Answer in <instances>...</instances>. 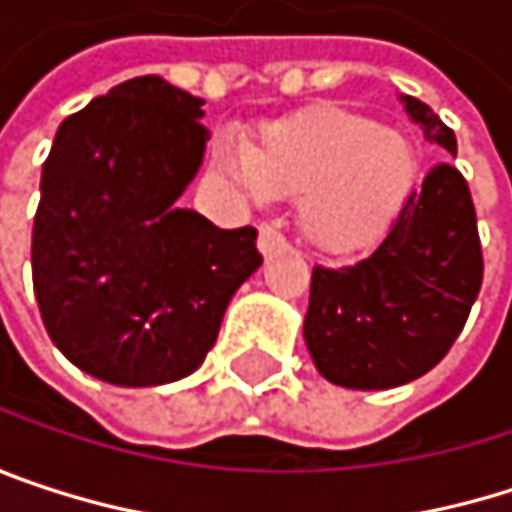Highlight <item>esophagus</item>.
I'll use <instances>...</instances> for the list:
<instances>
[{
    "instance_id": "34e87169",
    "label": "esophagus",
    "mask_w": 512,
    "mask_h": 512,
    "mask_svg": "<svg viewBox=\"0 0 512 512\" xmlns=\"http://www.w3.org/2000/svg\"><path fill=\"white\" fill-rule=\"evenodd\" d=\"M257 249H260V255L263 257H272L287 249V240L281 237V231L263 225V228H260V237H257Z\"/></svg>"
}]
</instances>
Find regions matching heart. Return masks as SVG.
<instances>
[{"label":"heart","instance_id":"heart-1","mask_svg":"<svg viewBox=\"0 0 512 512\" xmlns=\"http://www.w3.org/2000/svg\"><path fill=\"white\" fill-rule=\"evenodd\" d=\"M213 162L257 204L299 198V234L332 257L382 240L421 183L415 142L350 112L269 127L249 151L216 142Z\"/></svg>","mask_w":512,"mask_h":512}]
</instances>
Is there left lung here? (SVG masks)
I'll return each instance as SVG.
<instances>
[{
  "mask_svg": "<svg viewBox=\"0 0 512 512\" xmlns=\"http://www.w3.org/2000/svg\"><path fill=\"white\" fill-rule=\"evenodd\" d=\"M430 145L457 156V136L421 100L400 97ZM483 255L468 183L451 162L421 189L353 266L311 272L305 347L344 388L379 391L433 370L462 332L480 293Z\"/></svg>",
  "mask_w": 512,
  "mask_h": 512,
  "instance_id": "obj_1",
  "label": "left lung"
}]
</instances>
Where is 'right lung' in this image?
Returning a JSON list of instances; mask_svg holds the SVG:
<instances>
[{"instance_id": "right-lung-1", "label": "right lung", "mask_w": 512, "mask_h": 512, "mask_svg": "<svg viewBox=\"0 0 512 512\" xmlns=\"http://www.w3.org/2000/svg\"><path fill=\"white\" fill-rule=\"evenodd\" d=\"M204 100L136 76L64 118L41 174L32 281L52 344L124 388L201 367L225 308L263 263L255 228L222 231L180 204Z\"/></svg>"}]
</instances>
